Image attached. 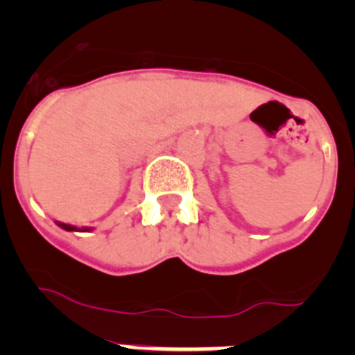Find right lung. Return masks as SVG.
<instances>
[{
  "mask_svg": "<svg viewBox=\"0 0 355 355\" xmlns=\"http://www.w3.org/2000/svg\"><path fill=\"white\" fill-rule=\"evenodd\" d=\"M58 225H60L62 229H65V231H90V227H74V225H69V224H62V222H58Z\"/></svg>",
  "mask_w": 355,
  "mask_h": 355,
  "instance_id": "right-lung-1",
  "label": "right lung"
}]
</instances>
